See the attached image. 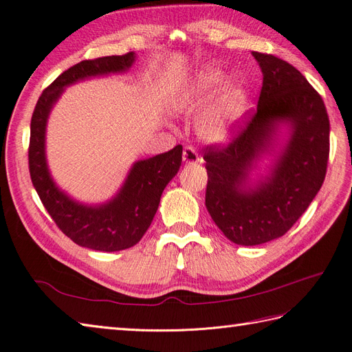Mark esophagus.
Returning a JSON list of instances; mask_svg holds the SVG:
<instances>
[{"instance_id": "obj_1", "label": "esophagus", "mask_w": 352, "mask_h": 352, "mask_svg": "<svg viewBox=\"0 0 352 352\" xmlns=\"http://www.w3.org/2000/svg\"><path fill=\"white\" fill-rule=\"evenodd\" d=\"M182 158H184L185 164H197L199 162L198 153L195 151V148H192V146H185Z\"/></svg>"}]
</instances>
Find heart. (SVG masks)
<instances>
[{
  "instance_id": "b5f03b06",
  "label": "heart",
  "mask_w": 352,
  "mask_h": 352,
  "mask_svg": "<svg viewBox=\"0 0 352 352\" xmlns=\"http://www.w3.org/2000/svg\"><path fill=\"white\" fill-rule=\"evenodd\" d=\"M225 72L206 66L177 95L176 107L186 116H198L195 132L201 141L226 145L236 136L248 110V89L241 80H225Z\"/></svg>"
}]
</instances>
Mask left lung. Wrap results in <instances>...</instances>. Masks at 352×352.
Masks as SVG:
<instances>
[{
    "instance_id": "left-lung-1",
    "label": "left lung",
    "mask_w": 352,
    "mask_h": 352,
    "mask_svg": "<svg viewBox=\"0 0 352 352\" xmlns=\"http://www.w3.org/2000/svg\"><path fill=\"white\" fill-rule=\"evenodd\" d=\"M252 57L263 73L257 113L229 146L204 154L206 207L245 247L283 236L304 214L323 185L330 132L324 102L301 72L270 54Z\"/></svg>"
}]
</instances>
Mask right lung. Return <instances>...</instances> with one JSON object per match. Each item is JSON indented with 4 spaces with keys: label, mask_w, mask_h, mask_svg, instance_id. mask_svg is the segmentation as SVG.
<instances>
[{
    "label": "right lung",
    "mask_w": 352,
    "mask_h": 352,
    "mask_svg": "<svg viewBox=\"0 0 352 352\" xmlns=\"http://www.w3.org/2000/svg\"><path fill=\"white\" fill-rule=\"evenodd\" d=\"M136 54L85 60L63 72L42 92L30 122L29 170L34 188L60 230L80 247L122 251L141 241L155 216L160 198L182 163V145L150 158L138 160L122 186L107 201L88 204L69 195L52 177L47 162V124L63 92L72 85L129 72Z\"/></svg>",
    "instance_id": "add662e5"
}]
</instances>
